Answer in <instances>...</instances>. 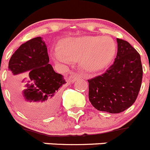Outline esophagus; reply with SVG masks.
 I'll list each match as a JSON object with an SVG mask.
<instances>
[{
  "label": "esophagus",
  "mask_w": 150,
  "mask_h": 150,
  "mask_svg": "<svg viewBox=\"0 0 150 150\" xmlns=\"http://www.w3.org/2000/svg\"><path fill=\"white\" fill-rule=\"evenodd\" d=\"M79 78V76L78 75H76V74H71V75L69 76V81L74 83L76 81V80L78 79Z\"/></svg>",
  "instance_id": "esophagus-1"
}]
</instances>
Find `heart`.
Segmentation results:
<instances>
[{
	"instance_id": "obj_1",
	"label": "heart",
	"mask_w": 150,
	"mask_h": 150,
	"mask_svg": "<svg viewBox=\"0 0 150 150\" xmlns=\"http://www.w3.org/2000/svg\"><path fill=\"white\" fill-rule=\"evenodd\" d=\"M116 54V45L109 37L83 36L66 38L53 57L60 62L79 59L81 67L88 73H96L106 69Z\"/></svg>"
}]
</instances>
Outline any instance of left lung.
<instances>
[{
  "label": "left lung",
  "mask_w": 150,
  "mask_h": 150,
  "mask_svg": "<svg viewBox=\"0 0 150 150\" xmlns=\"http://www.w3.org/2000/svg\"><path fill=\"white\" fill-rule=\"evenodd\" d=\"M117 54L104 74L88 80L89 100L101 112L117 114L136 100L143 76L140 54L127 41L117 38Z\"/></svg>",
  "instance_id": "1"
}]
</instances>
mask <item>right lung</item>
<instances>
[{
	"mask_svg": "<svg viewBox=\"0 0 150 150\" xmlns=\"http://www.w3.org/2000/svg\"><path fill=\"white\" fill-rule=\"evenodd\" d=\"M49 62L45 42L36 37L22 44L8 63V86L14 101L25 113L35 117L55 112L60 87L66 83Z\"/></svg>",
	"mask_w": 150,
	"mask_h": 150,
	"instance_id": "right-lung-1",
	"label": "right lung"
}]
</instances>
